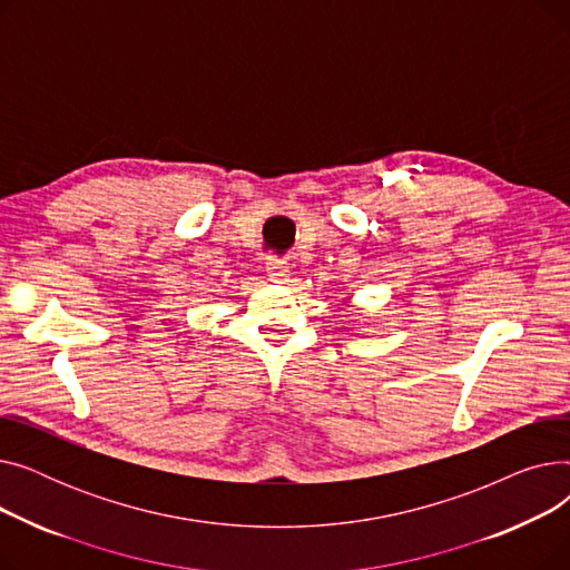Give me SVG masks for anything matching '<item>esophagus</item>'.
Here are the masks:
<instances>
[{
    "label": "esophagus",
    "mask_w": 570,
    "mask_h": 570,
    "mask_svg": "<svg viewBox=\"0 0 570 570\" xmlns=\"http://www.w3.org/2000/svg\"><path fill=\"white\" fill-rule=\"evenodd\" d=\"M265 269H267V277L273 282H286L291 277V265L279 256H267Z\"/></svg>",
    "instance_id": "34e87169"
}]
</instances>
